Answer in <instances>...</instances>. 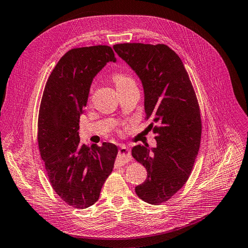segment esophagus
Segmentation results:
<instances>
[{
    "mask_svg": "<svg viewBox=\"0 0 248 248\" xmlns=\"http://www.w3.org/2000/svg\"><path fill=\"white\" fill-rule=\"evenodd\" d=\"M131 159V152L126 147H122L118 152V162L120 164L128 163Z\"/></svg>",
    "mask_w": 248,
    "mask_h": 248,
    "instance_id": "1",
    "label": "esophagus"
}]
</instances>
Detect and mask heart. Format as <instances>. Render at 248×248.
<instances>
[{
  "label": "heart",
  "instance_id": "b5f03b06",
  "mask_svg": "<svg viewBox=\"0 0 248 248\" xmlns=\"http://www.w3.org/2000/svg\"><path fill=\"white\" fill-rule=\"evenodd\" d=\"M113 80L115 82L117 88L124 87L129 84H134V79H133L131 76L124 74V73H116L113 75Z\"/></svg>",
  "mask_w": 248,
  "mask_h": 248
}]
</instances>
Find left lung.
I'll list each match as a JSON object with an SVG mask.
<instances>
[{"label":"left lung","instance_id":"left-lung-1","mask_svg":"<svg viewBox=\"0 0 248 248\" xmlns=\"http://www.w3.org/2000/svg\"><path fill=\"white\" fill-rule=\"evenodd\" d=\"M113 49L142 82L145 120L155 125L157 147L132 149V156L148 172L135 192L158 205L172 198L192 173L202 131L198 100L182 61L169 46L125 43Z\"/></svg>","mask_w":248,"mask_h":248}]
</instances>
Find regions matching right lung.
I'll list each match as a JSON object with an SVG mask.
<instances>
[{"mask_svg": "<svg viewBox=\"0 0 248 248\" xmlns=\"http://www.w3.org/2000/svg\"><path fill=\"white\" fill-rule=\"evenodd\" d=\"M109 62H116L109 46L69 50L50 74L41 101L37 141L49 181L62 201L78 209L98 200L118 153L110 142L89 148L78 135L92 80Z\"/></svg>", "mask_w": 248, "mask_h": 248, "instance_id": "add662e5", "label": "right lung"}]
</instances>
